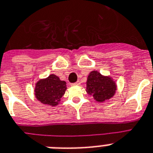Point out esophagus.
Returning a JSON list of instances; mask_svg holds the SVG:
<instances>
[{
	"instance_id": "obj_1",
	"label": "esophagus",
	"mask_w": 153,
	"mask_h": 153,
	"mask_svg": "<svg viewBox=\"0 0 153 153\" xmlns=\"http://www.w3.org/2000/svg\"><path fill=\"white\" fill-rule=\"evenodd\" d=\"M80 84H81V82L79 81V82H77L72 83V84H71V85H80Z\"/></svg>"
}]
</instances>
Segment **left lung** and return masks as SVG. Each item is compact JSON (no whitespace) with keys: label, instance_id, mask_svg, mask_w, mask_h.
<instances>
[{"label":"left lung","instance_id":"1","mask_svg":"<svg viewBox=\"0 0 153 153\" xmlns=\"http://www.w3.org/2000/svg\"><path fill=\"white\" fill-rule=\"evenodd\" d=\"M85 91L96 101L102 102L114 96L117 84L110 76H105L97 71H92L87 78Z\"/></svg>","mask_w":153,"mask_h":153}]
</instances>
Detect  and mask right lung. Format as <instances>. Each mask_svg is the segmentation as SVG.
Instances as JSON below:
<instances>
[{
  "mask_svg": "<svg viewBox=\"0 0 153 153\" xmlns=\"http://www.w3.org/2000/svg\"><path fill=\"white\" fill-rule=\"evenodd\" d=\"M67 89L66 82L61 81L53 74L46 79H39L36 83L35 96L40 102L48 106H55L60 103L61 99Z\"/></svg>",
  "mask_w": 153,
  "mask_h": 153,
  "instance_id": "add662e5",
  "label": "right lung"
}]
</instances>
